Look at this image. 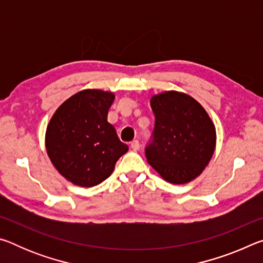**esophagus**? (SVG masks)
<instances>
[{"label":"esophagus","mask_w":263,"mask_h":263,"mask_svg":"<svg viewBox=\"0 0 263 263\" xmlns=\"http://www.w3.org/2000/svg\"><path fill=\"white\" fill-rule=\"evenodd\" d=\"M131 148L133 149V151H138L140 148V144H139V141L138 140H133V141H131Z\"/></svg>","instance_id":"esophagus-1"}]
</instances>
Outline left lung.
Returning a JSON list of instances; mask_svg holds the SVG:
<instances>
[{"mask_svg":"<svg viewBox=\"0 0 263 263\" xmlns=\"http://www.w3.org/2000/svg\"><path fill=\"white\" fill-rule=\"evenodd\" d=\"M155 116L147 162L169 183L183 184L208 166L216 148V128L205 109L193 97L164 91L151 99Z\"/></svg>","mask_w":263,"mask_h":263,"instance_id":"left-lung-1","label":"left lung"}]
</instances>
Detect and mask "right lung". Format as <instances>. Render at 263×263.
<instances>
[{"label":"right lung","instance_id":"1","mask_svg":"<svg viewBox=\"0 0 263 263\" xmlns=\"http://www.w3.org/2000/svg\"><path fill=\"white\" fill-rule=\"evenodd\" d=\"M112 92L86 89L65 101L47 125L45 144L53 166L80 186L100 184L128 147L108 122Z\"/></svg>","mask_w":263,"mask_h":263}]
</instances>
